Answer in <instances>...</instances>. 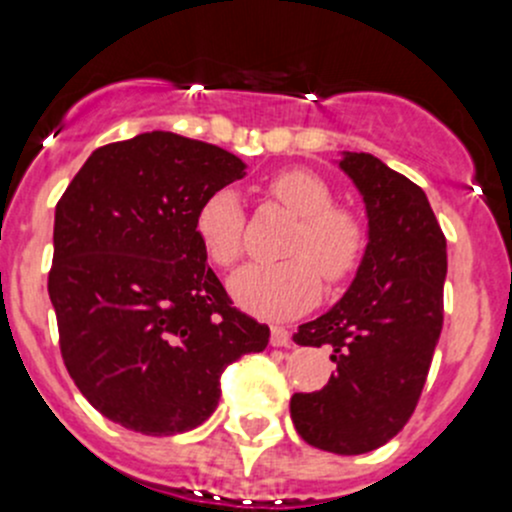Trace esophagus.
Here are the masks:
<instances>
[{"label":"esophagus","mask_w":512,"mask_h":512,"mask_svg":"<svg viewBox=\"0 0 512 512\" xmlns=\"http://www.w3.org/2000/svg\"><path fill=\"white\" fill-rule=\"evenodd\" d=\"M270 344L272 347H292V334L285 327H272Z\"/></svg>","instance_id":"esophagus-1"}]
</instances>
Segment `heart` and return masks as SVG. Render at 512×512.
<instances>
[{"mask_svg": "<svg viewBox=\"0 0 512 512\" xmlns=\"http://www.w3.org/2000/svg\"><path fill=\"white\" fill-rule=\"evenodd\" d=\"M272 198L297 215L285 245L287 260L252 262L230 280L235 302L265 319H289L312 307L327 285H342L364 257L366 232L352 210L334 205V193L317 173L280 170L267 183ZM200 242L210 260L232 267L242 257L245 210L240 195L220 188L203 200L195 218Z\"/></svg>", "mask_w": 512, "mask_h": 512, "instance_id": "heart-1", "label": "heart"}]
</instances>
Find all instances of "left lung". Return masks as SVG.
<instances>
[{
    "label": "left lung",
    "instance_id": "obj_1",
    "mask_svg": "<svg viewBox=\"0 0 512 512\" xmlns=\"http://www.w3.org/2000/svg\"><path fill=\"white\" fill-rule=\"evenodd\" d=\"M339 168L364 195L369 245L352 287L294 342L329 347L327 386L289 401L294 428L314 448L359 456L396 436L414 414L443 327L446 237L426 193L369 153Z\"/></svg>",
    "mask_w": 512,
    "mask_h": 512
}]
</instances>
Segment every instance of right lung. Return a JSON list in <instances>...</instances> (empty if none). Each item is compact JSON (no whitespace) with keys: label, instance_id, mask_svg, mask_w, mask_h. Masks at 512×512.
Listing matches in <instances>:
<instances>
[{"label":"right lung","instance_id":"add662e5","mask_svg":"<svg viewBox=\"0 0 512 512\" xmlns=\"http://www.w3.org/2000/svg\"><path fill=\"white\" fill-rule=\"evenodd\" d=\"M245 163L168 131L96 148L56 203L49 297L66 371L113 423L173 436L220 401L270 327L232 307L195 218Z\"/></svg>","mask_w":512,"mask_h":512}]
</instances>
